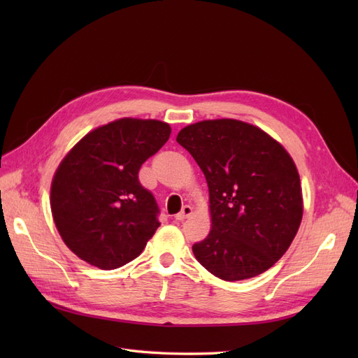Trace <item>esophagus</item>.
<instances>
[{
	"instance_id": "1",
	"label": "esophagus",
	"mask_w": 358,
	"mask_h": 358,
	"mask_svg": "<svg viewBox=\"0 0 358 358\" xmlns=\"http://www.w3.org/2000/svg\"><path fill=\"white\" fill-rule=\"evenodd\" d=\"M191 213H192V208H191V206L185 204V206H183V208H182V210L175 216V218H176L178 221H183V220H187Z\"/></svg>"
}]
</instances>
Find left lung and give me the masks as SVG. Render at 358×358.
<instances>
[{"label":"left lung","instance_id":"left-lung-1","mask_svg":"<svg viewBox=\"0 0 358 358\" xmlns=\"http://www.w3.org/2000/svg\"><path fill=\"white\" fill-rule=\"evenodd\" d=\"M176 142L209 187L212 230L192 245L199 263L231 282L266 272L287 252L301 222L294 161L263 129L236 119L188 125Z\"/></svg>","mask_w":358,"mask_h":358}]
</instances>
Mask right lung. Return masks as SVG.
<instances>
[{
    "mask_svg": "<svg viewBox=\"0 0 358 358\" xmlns=\"http://www.w3.org/2000/svg\"><path fill=\"white\" fill-rule=\"evenodd\" d=\"M170 133L155 119H117L86 134L62 159L52 180V215L83 262L112 270L142 254L159 227V209L138 170Z\"/></svg>",
    "mask_w": 358,
    "mask_h": 358,
    "instance_id": "obj_1",
    "label": "right lung"
}]
</instances>
